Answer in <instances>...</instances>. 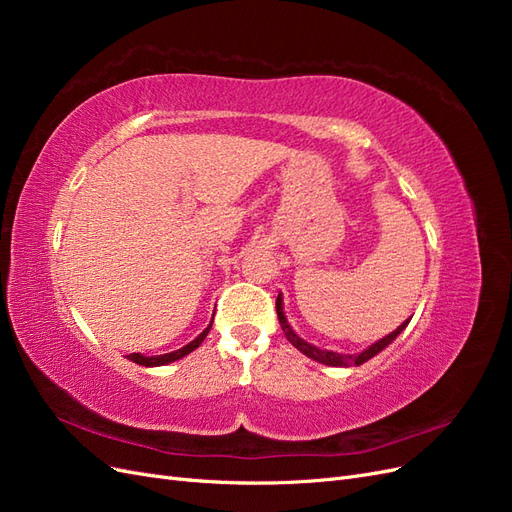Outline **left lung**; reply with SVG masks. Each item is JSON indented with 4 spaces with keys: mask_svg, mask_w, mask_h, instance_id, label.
I'll list each match as a JSON object with an SVG mask.
<instances>
[{
    "mask_svg": "<svg viewBox=\"0 0 512 512\" xmlns=\"http://www.w3.org/2000/svg\"><path fill=\"white\" fill-rule=\"evenodd\" d=\"M275 309H277V318H280L282 331H284L288 342H290L294 348H297V350H301L305 356H309V359H314V361L324 363V365H333V367L363 365L365 361L371 359V356H376L380 350H384L386 346H389V344L393 342V339H395L401 331L406 329V324H408V320H406L404 324H399V327H397L393 333L382 337L380 342H376L374 346H369V348L363 350L361 354H339V352H333V350H320V348H316V346H312V344L303 342V339L290 329V324H288V320H286V316H284V309H282V294H280V297H277V301H275Z\"/></svg>",
    "mask_w": 512,
    "mask_h": 512,
    "instance_id": "left-lung-1",
    "label": "left lung"
}]
</instances>
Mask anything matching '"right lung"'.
<instances>
[{"label": "right lung", "mask_w": 512, "mask_h": 512, "mask_svg": "<svg viewBox=\"0 0 512 512\" xmlns=\"http://www.w3.org/2000/svg\"><path fill=\"white\" fill-rule=\"evenodd\" d=\"M209 329H211V324H209V327H207L203 333H200V335L194 339V342H190L188 346H183L181 350L168 352V354H160V356H143V354H138V352H132V354H128V359H130V361H134V363H138V365H145V367H153V365H166V363H173V361L181 359V356H185V354H190L192 350H196L200 344H203V339L207 337Z\"/></svg>", "instance_id": "obj_1"}]
</instances>
